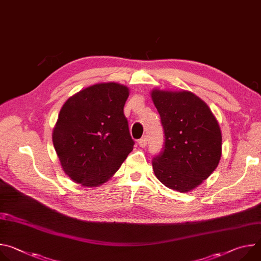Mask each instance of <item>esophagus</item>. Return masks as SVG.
<instances>
[{"mask_svg": "<svg viewBox=\"0 0 261 261\" xmlns=\"http://www.w3.org/2000/svg\"><path fill=\"white\" fill-rule=\"evenodd\" d=\"M146 143H147V137L144 135L142 136L139 140H138V144L141 146V147H144L146 146Z\"/></svg>", "mask_w": 261, "mask_h": 261, "instance_id": "esophagus-1", "label": "esophagus"}]
</instances>
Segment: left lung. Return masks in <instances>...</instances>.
<instances>
[{"instance_id": "8db88e82", "label": "left lung", "mask_w": 261, "mask_h": 261, "mask_svg": "<svg viewBox=\"0 0 261 261\" xmlns=\"http://www.w3.org/2000/svg\"><path fill=\"white\" fill-rule=\"evenodd\" d=\"M151 95L165 136L162 151L152 162L155 175L169 189L189 192L219 164V124L206 103L191 92L156 89Z\"/></svg>"}]
</instances>
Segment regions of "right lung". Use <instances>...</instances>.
Instances as JSON below:
<instances>
[{"label": "right lung", "mask_w": 261, "mask_h": 261, "mask_svg": "<svg viewBox=\"0 0 261 261\" xmlns=\"http://www.w3.org/2000/svg\"><path fill=\"white\" fill-rule=\"evenodd\" d=\"M129 89L117 83L88 87L63 105L53 142L65 173L84 187L108 180L132 152L124 105Z\"/></svg>", "instance_id": "add662e5"}]
</instances>
